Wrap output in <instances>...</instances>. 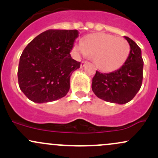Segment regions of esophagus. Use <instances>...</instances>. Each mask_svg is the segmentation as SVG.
I'll list each match as a JSON object with an SVG mask.
<instances>
[{"mask_svg":"<svg viewBox=\"0 0 158 158\" xmlns=\"http://www.w3.org/2000/svg\"><path fill=\"white\" fill-rule=\"evenodd\" d=\"M87 64H88L87 61H82V62H81V65H80L81 67H85V66Z\"/></svg>","mask_w":158,"mask_h":158,"instance_id":"34e87169","label":"esophagus"}]
</instances>
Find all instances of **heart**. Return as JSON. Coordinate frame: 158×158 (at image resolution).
Masks as SVG:
<instances>
[{"label": "heart", "mask_w": 158, "mask_h": 158, "mask_svg": "<svg viewBox=\"0 0 158 158\" xmlns=\"http://www.w3.org/2000/svg\"><path fill=\"white\" fill-rule=\"evenodd\" d=\"M73 49L79 55L92 57L96 67L103 72L118 70L130 53L129 45L124 39L103 33L87 36L82 43H75Z\"/></svg>", "instance_id": "obj_1"}]
</instances>
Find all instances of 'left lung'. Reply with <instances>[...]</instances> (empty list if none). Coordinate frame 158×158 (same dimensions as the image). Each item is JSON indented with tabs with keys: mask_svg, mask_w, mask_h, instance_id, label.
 Segmentation results:
<instances>
[{
	"mask_svg": "<svg viewBox=\"0 0 158 158\" xmlns=\"http://www.w3.org/2000/svg\"><path fill=\"white\" fill-rule=\"evenodd\" d=\"M131 47L127 60L118 70L110 73L97 71L91 88L98 98L110 103L124 104L136 96L143 82L142 52L133 40L124 37Z\"/></svg>",
	"mask_w": 158,
	"mask_h": 158,
	"instance_id": "1",
	"label": "left lung"
}]
</instances>
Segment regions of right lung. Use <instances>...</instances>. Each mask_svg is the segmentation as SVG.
<instances>
[{"label": "right lung", "mask_w": 158, "mask_h": 158, "mask_svg": "<svg viewBox=\"0 0 158 158\" xmlns=\"http://www.w3.org/2000/svg\"><path fill=\"white\" fill-rule=\"evenodd\" d=\"M78 37L77 30H48L27 44L20 57L18 80L29 100L43 103L66 96L71 75L80 67L70 54Z\"/></svg>", "instance_id": "right-lung-1"}]
</instances>
